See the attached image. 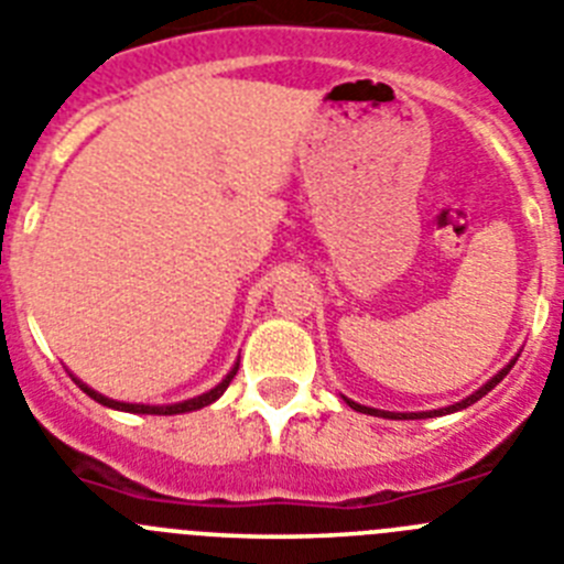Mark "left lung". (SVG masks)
<instances>
[{
  "label": "left lung",
  "mask_w": 564,
  "mask_h": 564,
  "mask_svg": "<svg viewBox=\"0 0 564 564\" xmlns=\"http://www.w3.org/2000/svg\"><path fill=\"white\" fill-rule=\"evenodd\" d=\"M517 357H520V354H514V357H511L509 362L503 365V368L497 370V373H495V377L489 379V382H484V384H480V388L475 390V393H469V395H466V399H460V402H455V404H446V408H438V410H421V413H395V410H377V408H365V404L354 402V399H348V395H343V399H345V404H348V408H351V410H357V413H365V415H379V419H399V421H404V419H435V415H449V413H458V410L469 408V404H475V402H478V399H484V395L489 393L491 388H497V384L503 382V377H506V373H509V370L514 368Z\"/></svg>",
  "instance_id": "left-lung-1"
}]
</instances>
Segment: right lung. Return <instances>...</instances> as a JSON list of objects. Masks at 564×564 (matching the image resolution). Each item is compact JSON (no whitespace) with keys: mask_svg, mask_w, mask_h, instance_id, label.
I'll list each match as a JSON object with an SVG mask.
<instances>
[{"mask_svg":"<svg viewBox=\"0 0 564 564\" xmlns=\"http://www.w3.org/2000/svg\"><path fill=\"white\" fill-rule=\"evenodd\" d=\"M238 373V362L232 365L230 370H227V377L221 379L216 388H210L207 393L202 395H194V399H185V402H174V404H143V402H120V399H109V395L98 393L95 388H89V384L84 382V379H78L75 373H69V377L75 379V384H78L80 390H84L89 399H95L98 404H104V408H111V410H120V413H137V415H180V413H194V410H202L207 408V404H213L216 399H219L221 393L227 390V384L232 382V377Z\"/></svg>","mask_w":564,"mask_h":564,"instance_id":"1","label":"right lung"}]
</instances>
